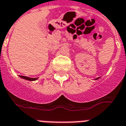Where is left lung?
<instances>
[{"instance_id":"left-lung-1","label":"left lung","mask_w":126,"mask_h":126,"mask_svg":"<svg viewBox=\"0 0 126 126\" xmlns=\"http://www.w3.org/2000/svg\"><path fill=\"white\" fill-rule=\"evenodd\" d=\"M99 78H96V79H94V80H96V79H99Z\"/></svg>"}]
</instances>
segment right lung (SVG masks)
I'll return each instance as SVG.
<instances>
[{
    "label": "right lung",
    "instance_id": "obj_1",
    "mask_svg": "<svg viewBox=\"0 0 126 126\" xmlns=\"http://www.w3.org/2000/svg\"><path fill=\"white\" fill-rule=\"evenodd\" d=\"M22 79H26V80H29V81H35V80H37L38 79V78H29V77L27 76H19Z\"/></svg>",
    "mask_w": 126,
    "mask_h": 126
}]
</instances>
